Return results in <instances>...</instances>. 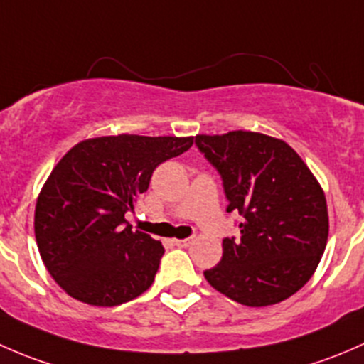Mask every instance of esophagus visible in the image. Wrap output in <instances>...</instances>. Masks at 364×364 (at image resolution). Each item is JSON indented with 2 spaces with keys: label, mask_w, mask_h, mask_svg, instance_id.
I'll return each mask as SVG.
<instances>
[{
  "label": "esophagus",
  "mask_w": 364,
  "mask_h": 364,
  "mask_svg": "<svg viewBox=\"0 0 364 364\" xmlns=\"http://www.w3.org/2000/svg\"><path fill=\"white\" fill-rule=\"evenodd\" d=\"M191 242H193V238H183V240H173V243L177 247H189Z\"/></svg>",
  "instance_id": "esophagus-1"
}]
</instances>
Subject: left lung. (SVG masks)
<instances>
[{"label":"left lung","mask_w":364,"mask_h":364,"mask_svg":"<svg viewBox=\"0 0 364 364\" xmlns=\"http://www.w3.org/2000/svg\"><path fill=\"white\" fill-rule=\"evenodd\" d=\"M223 177L226 212H238L240 240H223L210 286L247 306H268L298 293L316 272L329 219L324 191L305 161L280 138L254 131L196 134Z\"/></svg>","instance_id":"obj_1"}]
</instances>
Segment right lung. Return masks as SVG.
Here are the masks:
<instances>
[{
    "instance_id": "1",
    "label": "right lung",
    "mask_w": 364,
    "mask_h": 364,
    "mask_svg": "<svg viewBox=\"0 0 364 364\" xmlns=\"http://www.w3.org/2000/svg\"><path fill=\"white\" fill-rule=\"evenodd\" d=\"M194 136L89 138L71 147L38 194L35 237L52 279L92 306L131 301L154 282L159 240L133 231L124 213L149 189L152 171Z\"/></svg>"
}]
</instances>
